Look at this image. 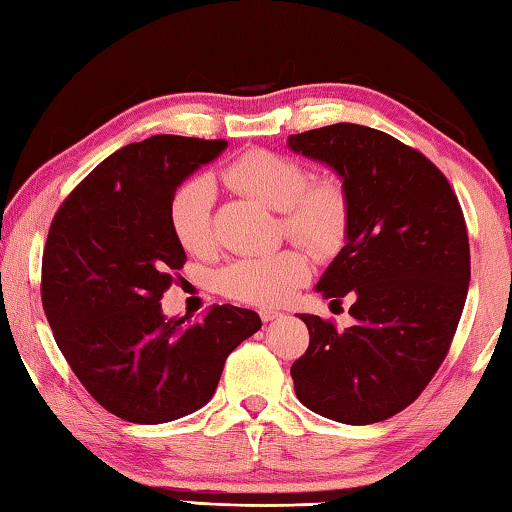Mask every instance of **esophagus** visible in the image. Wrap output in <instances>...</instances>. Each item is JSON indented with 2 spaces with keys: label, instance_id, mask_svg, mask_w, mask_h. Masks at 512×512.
<instances>
[{
  "label": "esophagus",
  "instance_id": "34e87169",
  "mask_svg": "<svg viewBox=\"0 0 512 512\" xmlns=\"http://www.w3.org/2000/svg\"><path fill=\"white\" fill-rule=\"evenodd\" d=\"M260 318H263L265 323H269V321H276V318H281V312H276V310H260Z\"/></svg>",
  "mask_w": 512,
  "mask_h": 512
}]
</instances>
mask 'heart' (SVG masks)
I'll list each match as a JSON object with an SVG mask.
<instances>
[{"mask_svg":"<svg viewBox=\"0 0 512 512\" xmlns=\"http://www.w3.org/2000/svg\"><path fill=\"white\" fill-rule=\"evenodd\" d=\"M227 187L265 207L283 211L285 231L312 254L334 256L350 227V202L339 180L310 182V173L294 158L274 151H249L223 171ZM216 187L209 178H191L169 202L173 238L191 254H205L214 245ZM310 276V263L296 249L240 258L220 274V289L252 305H281Z\"/></svg>","mask_w":512,"mask_h":512,"instance_id":"1","label":"heart"}]
</instances>
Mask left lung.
Instances as JSON below:
<instances>
[{
	"label": "left lung",
	"instance_id": "1",
	"mask_svg": "<svg viewBox=\"0 0 512 512\" xmlns=\"http://www.w3.org/2000/svg\"><path fill=\"white\" fill-rule=\"evenodd\" d=\"M287 147L343 182L350 227L316 292L354 301L345 330L298 314L310 347L292 365L296 397L350 426L390 419L435 376L464 312L470 247L459 200L423 153L361 124L296 133Z\"/></svg>",
	"mask_w": 512,
	"mask_h": 512
}]
</instances>
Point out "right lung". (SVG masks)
I'll return each mask as SVG.
<instances>
[{
    "label": "right lung",
    "instance_id": "right-lung-1",
    "mask_svg": "<svg viewBox=\"0 0 512 512\" xmlns=\"http://www.w3.org/2000/svg\"><path fill=\"white\" fill-rule=\"evenodd\" d=\"M225 140L153 136L100 162L57 209L42 258V305L91 397L131 423H167L214 397L227 356L260 316L214 305L198 323L160 298L185 265L169 202Z\"/></svg>",
    "mask_w": 512,
    "mask_h": 512
}]
</instances>
